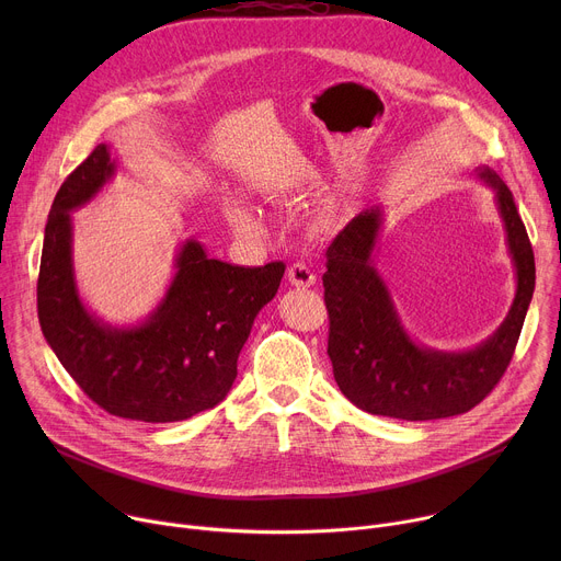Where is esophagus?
Instances as JSON below:
<instances>
[{
    "mask_svg": "<svg viewBox=\"0 0 561 561\" xmlns=\"http://www.w3.org/2000/svg\"><path fill=\"white\" fill-rule=\"evenodd\" d=\"M288 282L293 284V286H297V288H310V286H314V282H317V277H314V273L306 266V264H293L290 268H288Z\"/></svg>",
    "mask_w": 561,
    "mask_h": 561,
    "instance_id": "34e87169",
    "label": "esophagus"
}]
</instances>
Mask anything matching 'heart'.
Listing matches in <instances>:
<instances>
[{
    "label": "heart",
    "instance_id": "heart-1",
    "mask_svg": "<svg viewBox=\"0 0 561 561\" xmlns=\"http://www.w3.org/2000/svg\"><path fill=\"white\" fill-rule=\"evenodd\" d=\"M224 219L232 232L242 234L247 239H264L268 234V224H266L264 215L247 202H239V199L226 202Z\"/></svg>",
    "mask_w": 561,
    "mask_h": 561
}]
</instances>
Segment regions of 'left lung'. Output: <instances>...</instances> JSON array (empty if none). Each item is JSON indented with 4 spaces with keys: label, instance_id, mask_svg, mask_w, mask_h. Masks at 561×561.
<instances>
[{
    "label": "left lung",
    "instance_id": "obj_1",
    "mask_svg": "<svg viewBox=\"0 0 561 561\" xmlns=\"http://www.w3.org/2000/svg\"><path fill=\"white\" fill-rule=\"evenodd\" d=\"M474 175L495 195L515 268L508 314L482 344L439 351L407 331L375 264L381 206L362 210L327 253L329 271L322 279L333 375L351 402L370 415L409 422L461 415L482 402L511 364L535 290V257L508 186L489 167H477Z\"/></svg>",
    "mask_w": 561,
    "mask_h": 561
}]
</instances>
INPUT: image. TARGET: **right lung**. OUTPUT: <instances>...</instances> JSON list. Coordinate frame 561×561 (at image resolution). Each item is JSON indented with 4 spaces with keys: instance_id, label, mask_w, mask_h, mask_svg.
Listing matches in <instances>:
<instances>
[{
    "instance_id": "1",
    "label": "right lung",
    "mask_w": 561,
    "mask_h": 561,
    "mask_svg": "<svg viewBox=\"0 0 561 561\" xmlns=\"http://www.w3.org/2000/svg\"><path fill=\"white\" fill-rule=\"evenodd\" d=\"M115 171L111 146L100 144L55 195L37 282L42 333L77 386L106 413L150 424L182 422L228 394L237 357L257 312L277 295L286 266H232L186 239L164 297L141 322H104L77 288L72 213L93 202Z\"/></svg>"
}]
</instances>
